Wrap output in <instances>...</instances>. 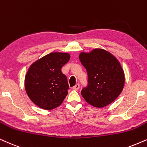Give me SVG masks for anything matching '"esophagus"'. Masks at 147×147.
<instances>
[{
  "label": "esophagus",
  "instance_id": "esophagus-1",
  "mask_svg": "<svg viewBox=\"0 0 147 147\" xmlns=\"http://www.w3.org/2000/svg\"><path fill=\"white\" fill-rule=\"evenodd\" d=\"M72 88H73V90H78L80 88V85L79 84V83H77V84H76L75 86L72 87Z\"/></svg>",
  "mask_w": 147,
  "mask_h": 147
}]
</instances>
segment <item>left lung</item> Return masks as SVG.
Segmentation results:
<instances>
[{"mask_svg": "<svg viewBox=\"0 0 147 147\" xmlns=\"http://www.w3.org/2000/svg\"><path fill=\"white\" fill-rule=\"evenodd\" d=\"M79 60L88 75V85L81 90L85 101L96 108L112 103L120 95L125 83L124 72L119 60L103 49L81 52Z\"/></svg>", "mask_w": 147, "mask_h": 147, "instance_id": "1", "label": "left lung"}]
</instances>
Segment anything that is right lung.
Instances as JSON below:
<instances>
[{
    "label": "right lung",
    "instance_id": "1",
    "mask_svg": "<svg viewBox=\"0 0 147 147\" xmlns=\"http://www.w3.org/2000/svg\"><path fill=\"white\" fill-rule=\"evenodd\" d=\"M68 53L52 52L31 64L25 77L30 99L40 109L52 110L63 102L69 86L61 68L70 60Z\"/></svg>",
    "mask_w": 147,
    "mask_h": 147
}]
</instances>
